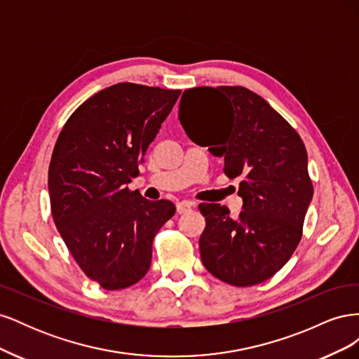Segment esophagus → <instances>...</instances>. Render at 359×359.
<instances>
[{
	"label": "esophagus",
	"instance_id": "1",
	"mask_svg": "<svg viewBox=\"0 0 359 359\" xmlns=\"http://www.w3.org/2000/svg\"><path fill=\"white\" fill-rule=\"evenodd\" d=\"M194 206H196V203L191 202V201H181L177 203V212L178 214H186L189 211H191Z\"/></svg>",
	"mask_w": 359,
	"mask_h": 359
}]
</instances>
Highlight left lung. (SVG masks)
Wrapping results in <instances>:
<instances>
[{
	"label": "left lung",
	"instance_id": "1",
	"mask_svg": "<svg viewBox=\"0 0 359 359\" xmlns=\"http://www.w3.org/2000/svg\"><path fill=\"white\" fill-rule=\"evenodd\" d=\"M207 116L194 124L192 111ZM180 123L194 144L224 157V173L243 178L244 205L236 220L220 203H201L205 229L199 240L202 264L227 285H259L285 266L298 247L313 198L307 151L286 119L244 86L186 90Z\"/></svg>",
	"mask_w": 359,
	"mask_h": 359
}]
</instances>
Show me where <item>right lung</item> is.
<instances>
[{"mask_svg": "<svg viewBox=\"0 0 359 359\" xmlns=\"http://www.w3.org/2000/svg\"><path fill=\"white\" fill-rule=\"evenodd\" d=\"M181 90L123 82L76 109L53 148V222L81 269L106 290L132 286L149 269L153 240L175 205L128 189Z\"/></svg>", "mask_w": 359, "mask_h": 359, "instance_id": "right-lung-1", "label": "right lung"}]
</instances>
